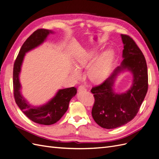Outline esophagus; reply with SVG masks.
I'll use <instances>...</instances> for the list:
<instances>
[{
  "label": "esophagus",
  "instance_id": "34e87169",
  "mask_svg": "<svg viewBox=\"0 0 159 159\" xmlns=\"http://www.w3.org/2000/svg\"><path fill=\"white\" fill-rule=\"evenodd\" d=\"M86 90V88H85V87H84V85H80L79 87H78V91H85Z\"/></svg>",
  "mask_w": 159,
  "mask_h": 159
}]
</instances>
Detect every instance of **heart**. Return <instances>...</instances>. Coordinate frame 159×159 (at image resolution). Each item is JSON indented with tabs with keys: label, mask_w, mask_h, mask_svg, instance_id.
<instances>
[{
	"label": "heart",
	"mask_w": 159,
	"mask_h": 159,
	"mask_svg": "<svg viewBox=\"0 0 159 159\" xmlns=\"http://www.w3.org/2000/svg\"><path fill=\"white\" fill-rule=\"evenodd\" d=\"M98 55L97 50L95 49L85 50L75 57V66L78 70H81L88 67ZM114 54L111 50H107L101 55L90 66L88 71L89 80L95 83L102 81L108 74L113 60ZM74 75L78 78L80 74L74 70Z\"/></svg>",
	"instance_id": "b5f03b06"
}]
</instances>
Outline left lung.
Masks as SVG:
<instances>
[{
    "instance_id": "8db88e82",
    "label": "left lung",
    "mask_w": 159,
    "mask_h": 159,
    "mask_svg": "<svg viewBox=\"0 0 159 159\" xmlns=\"http://www.w3.org/2000/svg\"><path fill=\"white\" fill-rule=\"evenodd\" d=\"M123 60L109 78L94 86L91 91L95 102L91 111L94 121L105 129H115L131 121L136 116L148 90V71L145 57L132 38L121 34ZM124 69L134 75L131 89L121 94L112 89L114 80Z\"/></svg>"
}]
</instances>
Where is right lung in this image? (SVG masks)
Masks as SVG:
<instances>
[{
  "label": "right lung",
  "instance_id": "obj_1",
  "mask_svg": "<svg viewBox=\"0 0 159 159\" xmlns=\"http://www.w3.org/2000/svg\"><path fill=\"white\" fill-rule=\"evenodd\" d=\"M50 33L52 32L44 28L34 32L22 44L13 68V92L16 104L28 119L45 125H50L59 121L68 110L70 101L77 93L75 87L60 89L51 101L39 107H31L20 94L19 74L25 53L41 44Z\"/></svg>",
  "mask_w": 159,
  "mask_h": 159
}]
</instances>
